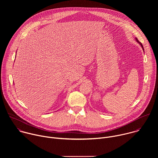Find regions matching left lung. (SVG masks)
<instances>
[{
	"label": "left lung",
	"mask_w": 158,
	"mask_h": 158,
	"mask_svg": "<svg viewBox=\"0 0 158 158\" xmlns=\"http://www.w3.org/2000/svg\"><path fill=\"white\" fill-rule=\"evenodd\" d=\"M136 41H137V42H138L139 44H140V45H141V46H142V48H143V50H144V48H143V45H142V44H141V42H139V41L138 40V39L137 38H136Z\"/></svg>",
	"instance_id": "obj_1"
}]
</instances>
